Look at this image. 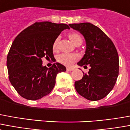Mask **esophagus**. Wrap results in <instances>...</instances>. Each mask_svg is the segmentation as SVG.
Listing matches in <instances>:
<instances>
[{
	"instance_id": "esophagus-1",
	"label": "esophagus",
	"mask_w": 130,
	"mask_h": 130,
	"mask_svg": "<svg viewBox=\"0 0 130 130\" xmlns=\"http://www.w3.org/2000/svg\"><path fill=\"white\" fill-rule=\"evenodd\" d=\"M73 70H74L73 68H67V71H68V72H71V71H73Z\"/></svg>"
}]
</instances>
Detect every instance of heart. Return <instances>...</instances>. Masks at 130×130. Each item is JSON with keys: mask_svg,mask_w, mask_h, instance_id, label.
<instances>
[{"mask_svg": "<svg viewBox=\"0 0 130 130\" xmlns=\"http://www.w3.org/2000/svg\"><path fill=\"white\" fill-rule=\"evenodd\" d=\"M70 39L74 44H76L79 41H82V38L80 37V36L78 34L74 33L71 34L69 36ZM59 40L60 38L57 37L56 38L55 41L53 44V50H57L58 47V43H59ZM78 58V56L77 54H62L58 56L57 60L58 62L60 63L65 65L66 66H70L74 63V62Z\"/></svg>", "mask_w": 130, "mask_h": 130, "instance_id": "1", "label": "heart"}]
</instances>
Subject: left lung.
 Listing matches in <instances>:
<instances>
[{
    "label": "left lung",
    "mask_w": 130,
    "mask_h": 130,
    "mask_svg": "<svg viewBox=\"0 0 130 130\" xmlns=\"http://www.w3.org/2000/svg\"><path fill=\"white\" fill-rule=\"evenodd\" d=\"M70 27L84 36L86 48L77 62L90 68L82 79L74 83L76 92L89 101H99L111 92L119 76L118 52L110 38L100 28L89 23L70 24Z\"/></svg>",
    "instance_id": "8db88e82"
}]
</instances>
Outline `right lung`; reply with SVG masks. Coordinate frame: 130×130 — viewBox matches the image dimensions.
I'll use <instances>...</instances> for the list:
<instances>
[{
	"instance_id": "1",
	"label": "right lung",
	"mask_w": 130,
	"mask_h": 130,
	"mask_svg": "<svg viewBox=\"0 0 130 130\" xmlns=\"http://www.w3.org/2000/svg\"><path fill=\"white\" fill-rule=\"evenodd\" d=\"M67 29L70 27L66 24L35 23L14 39L7 58V67L11 84L22 97L36 101L47 95L55 85L56 75L66 71L59 62L50 68L43 66L42 58H54V42Z\"/></svg>"
}]
</instances>
